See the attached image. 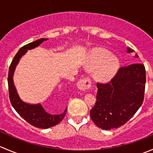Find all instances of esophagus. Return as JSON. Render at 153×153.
Wrapping results in <instances>:
<instances>
[{
	"instance_id": "34e87169",
	"label": "esophagus",
	"mask_w": 153,
	"mask_h": 153,
	"mask_svg": "<svg viewBox=\"0 0 153 153\" xmlns=\"http://www.w3.org/2000/svg\"><path fill=\"white\" fill-rule=\"evenodd\" d=\"M78 88L81 91H86V89H89L92 86V81H91L90 78H85L81 79L77 84Z\"/></svg>"
}]
</instances>
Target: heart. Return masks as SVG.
I'll list each match as a JSON object with an SVG mask.
<instances>
[{"label":"heart","mask_w":153,"mask_h":153,"mask_svg":"<svg viewBox=\"0 0 153 153\" xmlns=\"http://www.w3.org/2000/svg\"><path fill=\"white\" fill-rule=\"evenodd\" d=\"M87 67L92 69L98 68L95 76L98 80L106 81L115 75L119 67V61L109 51L98 48L92 52Z\"/></svg>","instance_id":"1"}]
</instances>
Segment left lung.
Wrapping results in <instances>:
<instances>
[{"mask_svg": "<svg viewBox=\"0 0 153 153\" xmlns=\"http://www.w3.org/2000/svg\"><path fill=\"white\" fill-rule=\"evenodd\" d=\"M126 52L134 50L127 48ZM145 84L146 70L142 64L120 67L109 82L97 83V101L90 110L91 119L105 130L125 124L142 104Z\"/></svg>", "mask_w": 153, "mask_h": 153, "instance_id": "8db88e82", "label": "left lung"}]
</instances>
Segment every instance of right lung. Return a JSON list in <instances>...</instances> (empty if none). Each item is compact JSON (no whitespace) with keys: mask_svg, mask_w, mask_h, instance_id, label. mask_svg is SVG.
<instances>
[{"mask_svg":"<svg viewBox=\"0 0 153 153\" xmlns=\"http://www.w3.org/2000/svg\"><path fill=\"white\" fill-rule=\"evenodd\" d=\"M47 40V39H45V38H41L21 47L17 52L11 63L8 75L9 94H10V102L12 106L15 109V111L29 124L35 127L41 128V129H48L59 124L65 116L67 109L66 108L64 112L60 115H52L46 112L44 107L40 104H29L24 102L20 98L17 92L12 78H13L15 67L19 62L21 57L27 52V50L38 47L40 44Z\"/></svg>","mask_w":153,"mask_h":153,"instance_id":"right-lung-1","label":"right lung"}]
</instances>
